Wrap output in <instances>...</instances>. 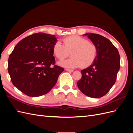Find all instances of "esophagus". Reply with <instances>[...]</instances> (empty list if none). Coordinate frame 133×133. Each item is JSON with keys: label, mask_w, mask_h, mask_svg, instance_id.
Returning <instances> with one entry per match:
<instances>
[{"label": "esophagus", "mask_w": 133, "mask_h": 133, "mask_svg": "<svg viewBox=\"0 0 133 133\" xmlns=\"http://www.w3.org/2000/svg\"><path fill=\"white\" fill-rule=\"evenodd\" d=\"M65 70L67 71H69V72H73L74 70L72 69H65Z\"/></svg>", "instance_id": "obj_1"}]
</instances>
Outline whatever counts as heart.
I'll return each instance as SVG.
<instances>
[{"label": "heart", "instance_id": "obj_1", "mask_svg": "<svg viewBox=\"0 0 133 133\" xmlns=\"http://www.w3.org/2000/svg\"><path fill=\"white\" fill-rule=\"evenodd\" d=\"M53 51L59 60L66 58L71 53V57L59 62L60 65L75 68L81 66L87 68L94 63L97 57L98 49L95 44L78 35H71L63 39V44L57 42Z\"/></svg>", "mask_w": 133, "mask_h": 133}]
</instances>
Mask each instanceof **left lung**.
I'll return each instance as SVG.
<instances>
[{"instance_id":"obj_1","label":"left lung","mask_w":133,"mask_h":133,"mask_svg":"<svg viewBox=\"0 0 133 133\" xmlns=\"http://www.w3.org/2000/svg\"><path fill=\"white\" fill-rule=\"evenodd\" d=\"M98 49L95 61L87 69L82 70V78L77 83L80 90L90 98L105 95L116 82L120 69L119 51L108 39L93 33H87Z\"/></svg>"}]
</instances>
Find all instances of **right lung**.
<instances>
[{
	"mask_svg": "<svg viewBox=\"0 0 133 133\" xmlns=\"http://www.w3.org/2000/svg\"><path fill=\"white\" fill-rule=\"evenodd\" d=\"M54 35L35 33L20 41L10 54L8 70L13 85L25 95L46 94L57 83L64 68L55 65Z\"/></svg>",
	"mask_w": 133,
	"mask_h": 133,
	"instance_id": "add662e5",
	"label": "right lung"
}]
</instances>
